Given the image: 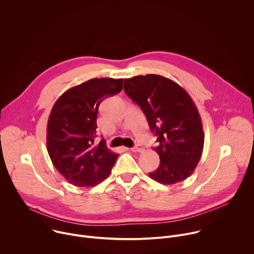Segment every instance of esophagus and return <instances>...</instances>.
<instances>
[{
    "mask_svg": "<svg viewBox=\"0 0 254 254\" xmlns=\"http://www.w3.org/2000/svg\"><path fill=\"white\" fill-rule=\"evenodd\" d=\"M127 150H129L131 152H134V153H141V152H143V148L140 146V144H136L135 147L127 149Z\"/></svg>",
    "mask_w": 254,
    "mask_h": 254,
    "instance_id": "esophagus-1",
    "label": "esophagus"
}]
</instances>
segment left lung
Instances as JSON below:
<instances>
[{
  "instance_id": "obj_1",
  "label": "left lung",
  "mask_w": 254,
  "mask_h": 254,
  "mask_svg": "<svg viewBox=\"0 0 254 254\" xmlns=\"http://www.w3.org/2000/svg\"><path fill=\"white\" fill-rule=\"evenodd\" d=\"M124 89L146 116L159 146L160 166L150 177L164 185L186 180L197 167L204 148L200 115L188 92L157 74L125 79Z\"/></svg>"
}]
</instances>
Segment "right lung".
<instances>
[{
	"label": "right lung",
	"mask_w": 254,
	"mask_h": 254,
	"mask_svg": "<svg viewBox=\"0 0 254 254\" xmlns=\"http://www.w3.org/2000/svg\"><path fill=\"white\" fill-rule=\"evenodd\" d=\"M124 79L93 78L66 90L47 123V151L56 170L72 185L94 187L110 176L118 154L95 144L100 102L123 89Z\"/></svg>",
	"instance_id": "obj_1"
}]
</instances>
